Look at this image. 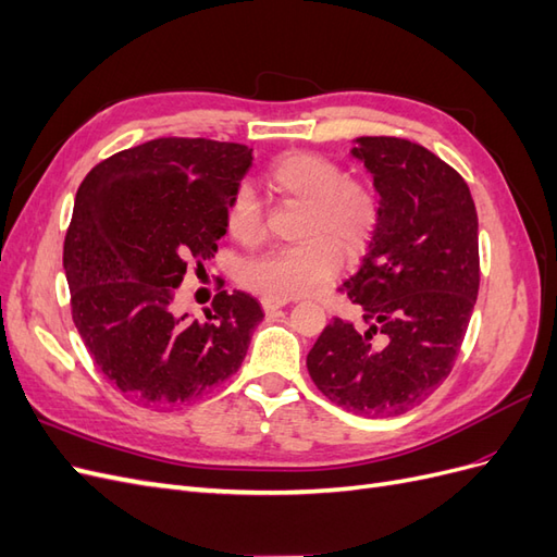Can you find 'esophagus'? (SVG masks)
Instances as JSON below:
<instances>
[{
    "label": "esophagus",
    "instance_id": "esophagus-1",
    "mask_svg": "<svg viewBox=\"0 0 557 557\" xmlns=\"http://www.w3.org/2000/svg\"><path fill=\"white\" fill-rule=\"evenodd\" d=\"M288 305V299H281V297H262V309L264 313H274L281 307Z\"/></svg>",
    "mask_w": 557,
    "mask_h": 557
}]
</instances>
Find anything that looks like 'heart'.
<instances>
[{
  "instance_id": "1",
  "label": "heart",
  "mask_w": 557,
  "mask_h": 557,
  "mask_svg": "<svg viewBox=\"0 0 557 557\" xmlns=\"http://www.w3.org/2000/svg\"><path fill=\"white\" fill-rule=\"evenodd\" d=\"M267 185L283 199L305 205L295 246H283L250 260L242 283L264 297H305L323 290L339 274L342 252L358 258L374 239L381 221L376 185L364 176H344L342 164L311 150H293L267 170ZM227 232L244 246H258L264 234L262 201L250 185L232 193Z\"/></svg>"
}]
</instances>
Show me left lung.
Returning <instances> with one entry per match:
<instances>
[{
  "label": "left lung",
  "instance_id": "8db88e82",
  "mask_svg": "<svg viewBox=\"0 0 557 557\" xmlns=\"http://www.w3.org/2000/svg\"><path fill=\"white\" fill-rule=\"evenodd\" d=\"M381 195V221L342 290L367 330L334 318L307 367L330 401L364 418L407 413L458 358L479 295V215L465 178L425 146L360 137Z\"/></svg>",
  "mask_w": 557,
  "mask_h": 557
}]
</instances>
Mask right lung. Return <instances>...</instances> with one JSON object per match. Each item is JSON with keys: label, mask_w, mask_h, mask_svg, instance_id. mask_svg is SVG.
Masks as SVG:
<instances>
[{"label": "right lung", "mask_w": 557, "mask_h": 557, "mask_svg": "<svg viewBox=\"0 0 557 557\" xmlns=\"http://www.w3.org/2000/svg\"><path fill=\"white\" fill-rule=\"evenodd\" d=\"M250 164L244 144L162 137L102 160L78 185L62 252L72 318L127 399L174 407L242 367L264 318L256 297L221 290L207 320L176 315L172 301L188 267L213 258Z\"/></svg>", "instance_id": "1"}]
</instances>
